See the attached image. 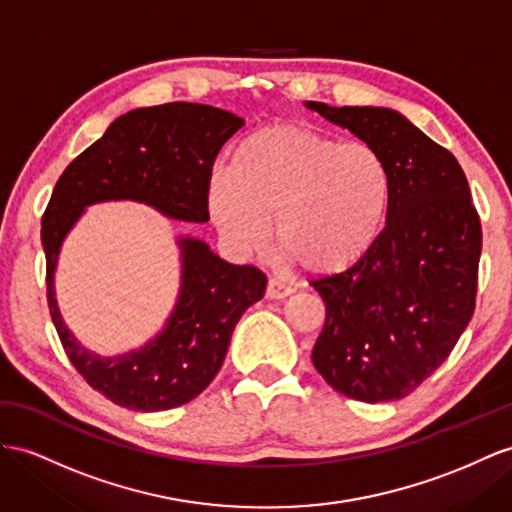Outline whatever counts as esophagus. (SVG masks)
<instances>
[{"label":"esophagus","instance_id":"34e87169","mask_svg":"<svg viewBox=\"0 0 512 512\" xmlns=\"http://www.w3.org/2000/svg\"><path fill=\"white\" fill-rule=\"evenodd\" d=\"M294 290H292V285H287V283H283V281H279V279H270L268 281V285H266V296L268 298H285V296H290Z\"/></svg>","mask_w":512,"mask_h":512}]
</instances>
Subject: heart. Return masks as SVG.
Instances as JSON below:
<instances>
[{
  "label": "heart",
  "instance_id": "heart-1",
  "mask_svg": "<svg viewBox=\"0 0 512 512\" xmlns=\"http://www.w3.org/2000/svg\"><path fill=\"white\" fill-rule=\"evenodd\" d=\"M393 173L381 149L305 125H270L240 140L229 173L207 188L216 229L235 251L261 255L274 220L279 251L313 274L357 266L381 240Z\"/></svg>",
  "mask_w": 512,
  "mask_h": 512
}]
</instances>
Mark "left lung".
I'll use <instances>...</instances> for the list:
<instances>
[{"mask_svg":"<svg viewBox=\"0 0 512 512\" xmlns=\"http://www.w3.org/2000/svg\"><path fill=\"white\" fill-rule=\"evenodd\" d=\"M307 106L381 149L393 173L381 240L357 266L311 283L326 305L311 359L352 400H400L450 357L474 316L480 216L456 157L402 114Z\"/></svg>","mask_w":512,"mask_h":512,"instance_id":"left-lung-1","label":"left lung"}]
</instances>
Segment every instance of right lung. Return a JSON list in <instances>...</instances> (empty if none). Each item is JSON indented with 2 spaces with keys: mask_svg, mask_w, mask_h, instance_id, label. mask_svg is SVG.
<instances>
[{
  "mask_svg": "<svg viewBox=\"0 0 512 512\" xmlns=\"http://www.w3.org/2000/svg\"><path fill=\"white\" fill-rule=\"evenodd\" d=\"M242 119L201 103H162L119 116L106 134L64 168L43 214L47 305L64 352L84 381L131 411H166L190 402L214 381L242 313L264 298L266 274L233 266L201 240L183 238L179 303L166 329L144 348L101 359L75 342L54 298L64 235L86 205L131 199L162 214L207 222L212 168Z\"/></svg>",
  "mask_w": 512,
  "mask_h": 512,
  "instance_id": "1",
  "label": "right lung"
}]
</instances>
